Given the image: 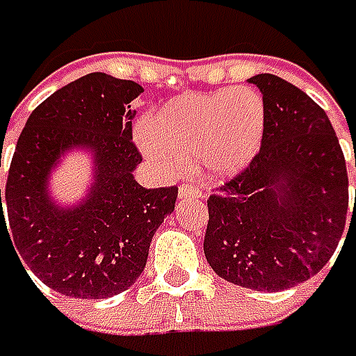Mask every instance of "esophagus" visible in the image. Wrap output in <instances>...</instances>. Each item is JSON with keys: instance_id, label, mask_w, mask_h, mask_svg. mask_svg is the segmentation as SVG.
<instances>
[{"instance_id": "1", "label": "esophagus", "mask_w": 356, "mask_h": 356, "mask_svg": "<svg viewBox=\"0 0 356 356\" xmlns=\"http://www.w3.org/2000/svg\"><path fill=\"white\" fill-rule=\"evenodd\" d=\"M202 196V191L195 185H183L179 186V198L181 200H186V198H200Z\"/></svg>"}]
</instances>
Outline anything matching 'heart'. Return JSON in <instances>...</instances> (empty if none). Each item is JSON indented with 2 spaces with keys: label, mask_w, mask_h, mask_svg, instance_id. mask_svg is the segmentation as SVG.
Returning a JSON list of instances; mask_svg holds the SVG:
<instances>
[{
  "label": "heart",
  "mask_w": 356,
  "mask_h": 356,
  "mask_svg": "<svg viewBox=\"0 0 356 356\" xmlns=\"http://www.w3.org/2000/svg\"><path fill=\"white\" fill-rule=\"evenodd\" d=\"M266 106L252 88L183 94L136 129L144 156L163 173L196 160L204 177L225 181L250 165L262 146Z\"/></svg>",
  "instance_id": "b5f03b06"
}]
</instances>
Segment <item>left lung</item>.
<instances>
[{
    "label": "left lung",
    "instance_id": "obj_1",
    "mask_svg": "<svg viewBox=\"0 0 356 356\" xmlns=\"http://www.w3.org/2000/svg\"><path fill=\"white\" fill-rule=\"evenodd\" d=\"M248 83L262 92L264 138L247 170L208 198L204 254L227 282L283 291L316 275L335 252L349 179L334 127L316 102L275 74Z\"/></svg>",
    "mask_w": 356,
    "mask_h": 356
}]
</instances>
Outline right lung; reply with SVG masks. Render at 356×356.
<instances>
[{
    "label": "right lung",
    "instance_id": "add662e5",
    "mask_svg": "<svg viewBox=\"0 0 356 356\" xmlns=\"http://www.w3.org/2000/svg\"><path fill=\"white\" fill-rule=\"evenodd\" d=\"M133 81L90 73L54 92L31 113L15 148L1 225L40 282L74 299H108L144 272L156 229L175 210L177 186L144 188L133 171ZM92 156L95 179L79 203L53 200L49 177L67 152ZM1 165V163H0ZM24 268V266H22Z\"/></svg>",
    "mask_w": 356,
    "mask_h": 356
}]
</instances>
